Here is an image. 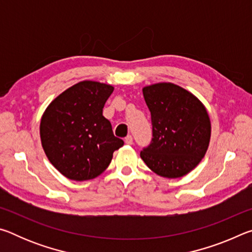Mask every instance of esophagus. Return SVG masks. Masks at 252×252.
I'll return each mask as SVG.
<instances>
[{
    "label": "esophagus",
    "instance_id": "1",
    "mask_svg": "<svg viewBox=\"0 0 252 252\" xmlns=\"http://www.w3.org/2000/svg\"><path fill=\"white\" fill-rule=\"evenodd\" d=\"M125 142L126 144H129V146H131V144H133V138H132V135H127L126 138L125 139Z\"/></svg>",
    "mask_w": 252,
    "mask_h": 252
}]
</instances>
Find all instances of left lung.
<instances>
[{"label": "left lung", "mask_w": 252, "mask_h": 252, "mask_svg": "<svg viewBox=\"0 0 252 252\" xmlns=\"http://www.w3.org/2000/svg\"><path fill=\"white\" fill-rule=\"evenodd\" d=\"M151 113L152 140L140 157L158 176L181 178L193 170L208 150L211 123L197 96L173 83L143 88Z\"/></svg>", "instance_id": "8db88e82"}]
</instances>
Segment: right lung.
<instances>
[{"label":"right lung","mask_w":252,"mask_h":252,"mask_svg":"<svg viewBox=\"0 0 252 252\" xmlns=\"http://www.w3.org/2000/svg\"><path fill=\"white\" fill-rule=\"evenodd\" d=\"M113 90L110 84L82 81L55 97L44 111L42 147L54 168L67 179L85 181L100 176L113 152L125 144L102 114Z\"/></svg>","instance_id":"add662e5"}]
</instances>
